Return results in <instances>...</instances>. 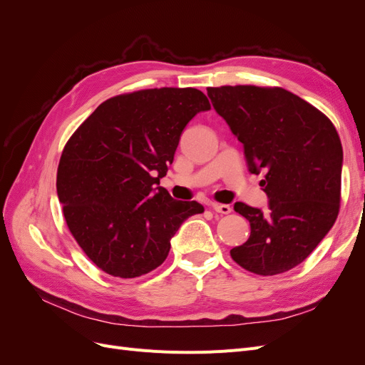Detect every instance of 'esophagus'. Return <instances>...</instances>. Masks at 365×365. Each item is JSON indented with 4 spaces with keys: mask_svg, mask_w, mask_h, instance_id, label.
Returning <instances> with one entry per match:
<instances>
[{
    "mask_svg": "<svg viewBox=\"0 0 365 365\" xmlns=\"http://www.w3.org/2000/svg\"><path fill=\"white\" fill-rule=\"evenodd\" d=\"M212 208L215 210V212L222 213V215H228V213H231V210H233L228 204H217V202L212 204Z\"/></svg>",
    "mask_w": 365,
    "mask_h": 365,
    "instance_id": "1",
    "label": "esophagus"
}]
</instances>
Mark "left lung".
Wrapping results in <instances>:
<instances>
[{"mask_svg": "<svg viewBox=\"0 0 365 365\" xmlns=\"http://www.w3.org/2000/svg\"><path fill=\"white\" fill-rule=\"evenodd\" d=\"M216 113L244 145L248 170L262 173L267 212L244 202L251 235L230 251L242 268L275 275L295 268L334 227L341 201L342 146L322 111L279 86L207 88Z\"/></svg>", "mask_w": 365, "mask_h": 365, "instance_id": "8db88e82", "label": "left lung"}]
</instances>
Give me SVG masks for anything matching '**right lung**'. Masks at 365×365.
Here are the masks:
<instances>
[{"label": "right lung", "instance_id": "obj_1", "mask_svg": "<svg viewBox=\"0 0 365 365\" xmlns=\"http://www.w3.org/2000/svg\"><path fill=\"white\" fill-rule=\"evenodd\" d=\"M210 102L196 88H152L108 98L76 129L58 168L70 233L96 267L135 279L168 257L184 220L204 212L160 185L187 123Z\"/></svg>", "mask_w": 365, "mask_h": 365}]
</instances>
